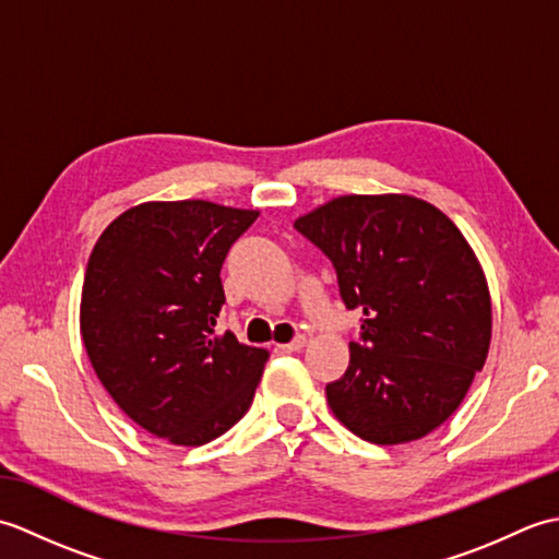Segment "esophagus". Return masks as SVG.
<instances>
[{"label": "esophagus", "mask_w": 559, "mask_h": 559, "mask_svg": "<svg viewBox=\"0 0 559 559\" xmlns=\"http://www.w3.org/2000/svg\"><path fill=\"white\" fill-rule=\"evenodd\" d=\"M305 343H307V336H295L290 343H278L276 348L283 353H298L305 348Z\"/></svg>", "instance_id": "obj_1"}]
</instances>
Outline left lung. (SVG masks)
<instances>
[{"mask_svg":"<svg viewBox=\"0 0 559 559\" xmlns=\"http://www.w3.org/2000/svg\"><path fill=\"white\" fill-rule=\"evenodd\" d=\"M334 261L341 298L362 312L329 408L372 444L437 430L483 370L492 338L488 278L447 213L411 194H346L295 221Z\"/></svg>","mask_w":559,"mask_h":559,"instance_id":"8db88e82","label":"left lung"}]
</instances>
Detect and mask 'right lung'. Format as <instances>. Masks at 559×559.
<instances>
[{"label":"right lung","mask_w":559,"mask_h":559,"mask_svg":"<svg viewBox=\"0 0 559 559\" xmlns=\"http://www.w3.org/2000/svg\"><path fill=\"white\" fill-rule=\"evenodd\" d=\"M259 216L204 199L144 201L93 247L81 338L129 418L177 447L228 432L252 406L269 353L218 334L221 266Z\"/></svg>","instance_id":"obj_1"}]
</instances>
